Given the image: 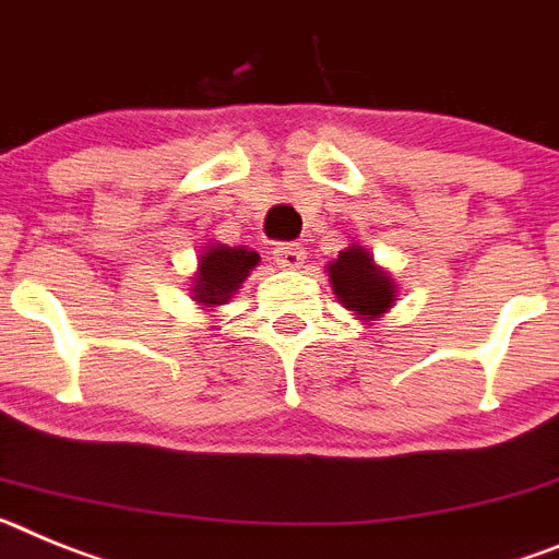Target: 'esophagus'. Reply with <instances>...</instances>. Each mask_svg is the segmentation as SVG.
<instances>
[{"label":"esophagus","mask_w":559,"mask_h":559,"mask_svg":"<svg viewBox=\"0 0 559 559\" xmlns=\"http://www.w3.org/2000/svg\"><path fill=\"white\" fill-rule=\"evenodd\" d=\"M273 255L284 270H298L304 264V247L300 245H278L273 250Z\"/></svg>","instance_id":"esophagus-1"}]
</instances>
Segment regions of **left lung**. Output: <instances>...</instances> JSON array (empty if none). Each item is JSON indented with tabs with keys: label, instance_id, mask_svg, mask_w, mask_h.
<instances>
[{
	"label": "left lung",
	"instance_id": "8db88e82",
	"mask_svg": "<svg viewBox=\"0 0 559 559\" xmlns=\"http://www.w3.org/2000/svg\"><path fill=\"white\" fill-rule=\"evenodd\" d=\"M326 273L340 304L366 326L394 309L400 284L385 266L373 261L366 247L348 245L346 250H340L337 259L326 264Z\"/></svg>",
	"mask_w": 559,
	"mask_h": 559
}]
</instances>
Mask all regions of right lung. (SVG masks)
Wrapping results in <instances>:
<instances>
[{"instance_id":"right-lung-1","label":"right lung","mask_w":559,"mask_h":559,"mask_svg":"<svg viewBox=\"0 0 559 559\" xmlns=\"http://www.w3.org/2000/svg\"><path fill=\"white\" fill-rule=\"evenodd\" d=\"M261 255L250 247H227L219 241H211L199 252L197 273L191 281V298L199 309L216 312L225 307L233 295L239 293L241 284L250 278V273L259 266Z\"/></svg>"}]
</instances>
